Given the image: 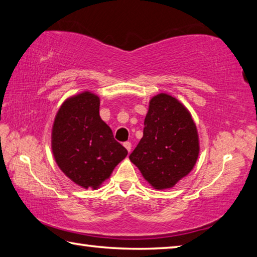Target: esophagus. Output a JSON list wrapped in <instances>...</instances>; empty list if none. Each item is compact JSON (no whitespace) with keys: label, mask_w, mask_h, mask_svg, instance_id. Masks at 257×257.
<instances>
[{"label":"esophagus","mask_w":257,"mask_h":257,"mask_svg":"<svg viewBox=\"0 0 257 257\" xmlns=\"http://www.w3.org/2000/svg\"><path fill=\"white\" fill-rule=\"evenodd\" d=\"M123 146H124V148L127 149V151L130 153V151H132V143H129V142H125V143L123 144Z\"/></svg>","instance_id":"esophagus-1"}]
</instances>
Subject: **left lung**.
Returning a JSON list of instances; mask_svg holds the SVG:
<instances>
[{"label": "left lung", "mask_w": 257, "mask_h": 257, "mask_svg": "<svg viewBox=\"0 0 257 257\" xmlns=\"http://www.w3.org/2000/svg\"><path fill=\"white\" fill-rule=\"evenodd\" d=\"M144 125V136L130 161L154 189L173 188L193 170L199 156L192 115L174 96L160 93L149 101Z\"/></svg>", "instance_id": "1"}]
</instances>
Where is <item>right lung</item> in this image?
Here are the masks:
<instances>
[{
    "instance_id": "add662e5",
    "label": "right lung",
    "mask_w": 257,
    "mask_h": 257,
    "mask_svg": "<svg viewBox=\"0 0 257 257\" xmlns=\"http://www.w3.org/2000/svg\"><path fill=\"white\" fill-rule=\"evenodd\" d=\"M100 97L90 91L60 105L51 130V149L63 173L83 189L95 190L127 156L100 116Z\"/></svg>"
}]
</instances>
